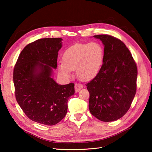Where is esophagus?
I'll return each instance as SVG.
<instances>
[{"mask_svg": "<svg viewBox=\"0 0 152 152\" xmlns=\"http://www.w3.org/2000/svg\"><path fill=\"white\" fill-rule=\"evenodd\" d=\"M83 86L82 84H80V83H76L75 84V92L78 93L80 89L83 88Z\"/></svg>", "mask_w": 152, "mask_h": 152, "instance_id": "34e87169", "label": "esophagus"}]
</instances>
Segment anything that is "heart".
I'll list each match as a JSON object with an SVG mask.
<instances>
[{"label": "heart", "mask_w": 152, "mask_h": 152, "mask_svg": "<svg viewBox=\"0 0 152 152\" xmlns=\"http://www.w3.org/2000/svg\"><path fill=\"white\" fill-rule=\"evenodd\" d=\"M104 59V50L96 42L88 44H76L65 51L63 62L58 64V72L64 78L72 76V70H76L78 78L91 80L97 75Z\"/></svg>", "instance_id": "1"}]
</instances>
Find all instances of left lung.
<instances>
[{"mask_svg":"<svg viewBox=\"0 0 152 152\" xmlns=\"http://www.w3.org/2000/svg\"><path fill=\"white\" fill-rule=\"evenodd\" d=\"M94 37L104 44V59L97 75L86 84L89 111L101 121H115L127 112L136 94L137 66L121 40L108 34Z\"/></svg>","mask_w":152,"mask_h":152,"instance_id":"obj_1","label":"left lung"}]
</instances>
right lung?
Masks as SVG:
<instances>
[{
	"label": "right lung",
	"instance_id": "obj_1",
	"mask_svg": "<svg viewBox=\"0 0 152 152\" xmlns=\"http://www.w3.org/2000/svg\"><path fill=\"white\" fill-rule=\"evenodd\" d=\"M61 38H40L19 54L13 73L16 101L31 120L46 125L58 124L66 114L74 83L59 85L51 78L57 68Z\"/></svg>",
	"mask_w": 152,
	"mask_h": 152
}]
</instances>
